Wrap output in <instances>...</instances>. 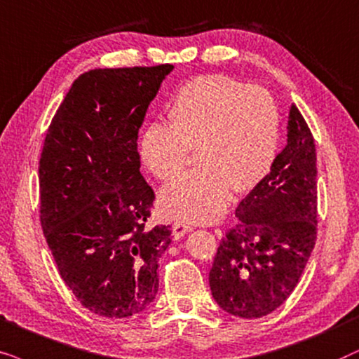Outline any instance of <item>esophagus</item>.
Masks as SVG:
<instances>
[{
	"mask_svg": "<svg viewBox=\"0 0 359 359\" xmlns=\"http://www.w3.org/2000/svg\"><path fill=\"white\" fill-rule=\"evenodd\" d=\"M190 231H192V224L189 223L177 222L172 224V235H174L175 240H179V238H182L185 233H190Z\"/></svg>",
	"mask_w": 359,
	"mask_h": 359,
	"instance_id": "esophagus-1",
	"label": "esophagus"
}]
</instances>
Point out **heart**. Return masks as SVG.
Segmentation results:
<instances>
[{"mask_svg": "<svg viewBox=\"0 0 359 359\" xmlns=\"http://www.w3.org/2000/svg\"><path fill=\"white\" fill-rule=\"evenodd\" d=\"M170 123H151L140 141L141 159L162 182L182 174L197 149L198 169L161 194V212L184 222H212L231 190L250 192L274 165L280 116L274 98L226 75H205L177 93Z\"/></svg>", "mask_w": 359, "mask_h": 359, "instance_id": "1", "label": "heart"}]
</instances>
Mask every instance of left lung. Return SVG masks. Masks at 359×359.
<instances>
[{
  "label": "left lung",
  "instance_id": "8db88e82",
  "mask_svg": "<svg viewBox=\"0 0 359 359\" xmlns=\"http://www.w3.org/2000/svg\"><path fill=\"white\" fill-rule=\"evenodd\" d=\"M317 215L313 136L292 104L287 146L238 205V223L215 255L208 280L219 307L241 318H259L280 307L312 255Z\"/></svg>",
  "mask_w": 359,
  "mask_h": 359
}]
</instances>
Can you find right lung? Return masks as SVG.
<instances>
[{
	"label": "right lung",
	"mask_w": 359,
	"mask_h": 359,
	"mask_svg": "<svg viewBox=\"0 0 359 359\" xmlns=\"http://www.w3.org/2000/svg\"><path fill=\"white\" fill-rule=\"evenodd\" d=\"M174 65L85 72L52 118L39 159L41 226L83 307L131 317L156 299L165 224L146 229L154 190L137 152L146 109Z\"/></svg>",
	"instance_id": "obj_1"
}]
</instances>
